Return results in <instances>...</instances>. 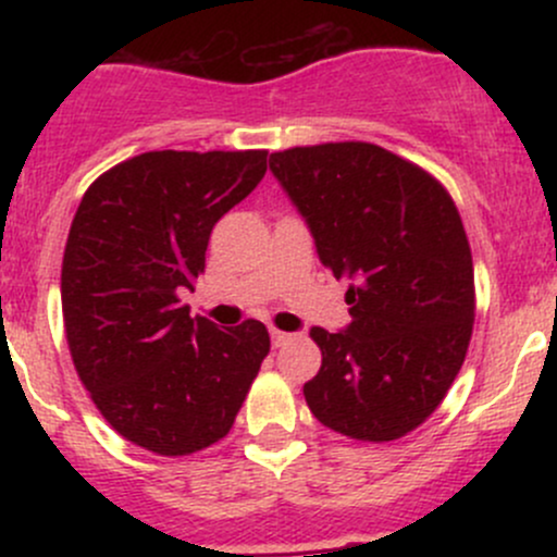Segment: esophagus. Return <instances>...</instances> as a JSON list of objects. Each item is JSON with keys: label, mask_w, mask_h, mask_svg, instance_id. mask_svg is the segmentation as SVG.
<instances>
[{"label": "esophagus", "mask_w": 557, "mask_h": 557, "mask_svg": "<svg viewBox=\"0 0 557 557\" xmlns=\"http://www.w3.org/2000/svg\"><path fill=\"white\" fill-rule=\"evenodd\" d=\"M270 335H272V345H274V348H280V345H285V343L293 337L290 332H283V330H272Z\"/></svg>", "instance_id": "34e87169"}]
</instances>
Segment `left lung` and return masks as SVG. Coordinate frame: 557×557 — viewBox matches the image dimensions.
I'll return each instance as SVG.
<instances>
[{
    "mask_svg": "<svg viewBox=\"0 0 557 557\" xmlns=\"http://www.w3.org/2000/svg\"><path fill=\"white\" fill-rule=\"evenodd\" d=\"M322 264L350 283L343 332L314 327L311 413L361 443L406 437L437 411L474 330V261L456 201L419 164L367 140L270 157Z\"/></svg>",
    "mask_w": 557,
    "mask_h": 557,
    "instance_id": "left-lung-1",
    "label": "left lung"
}]
</instances>
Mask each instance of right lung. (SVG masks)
I'll return each instance as SVG.
<instances>
[{
    "label": "right lung",
    "instance_id": "add662e5",
    "mask_svg": "<svg viewBox=\"0 0 557 557\" xmlns=\"http://www.w3.org/2000/svg\"><path fill=\"white\" fill-rule=\"evenodd\" d=\"M267 172V151H146L88 185L62 257V319L83 387L114 432L190 456L238 417L270 332L190 317L212 227Z\"/></svg>",
    "mask_w": 557,
    "mask_h": 557
}]
</instances>
